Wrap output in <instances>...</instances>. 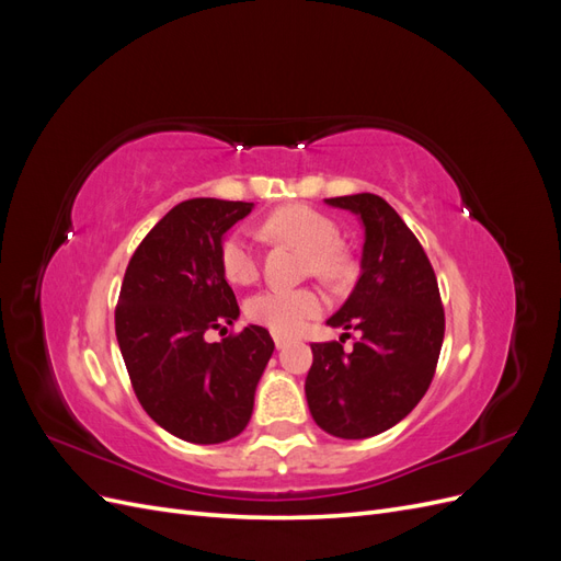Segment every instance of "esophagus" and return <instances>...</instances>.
<instances>
[{"label": "esophagus", "instance_id": "obj_1", "mask_svg": "<svg viewBox=\"0 0 561 561\" xmlns=\"http://www.w3.org/2000/svg\"><path fill=\"white\" fill-rule=\"evenodd\" d=\"M274 342H276V348H285V344H287V336H283V334H274Z\"/></svg>", "mask_w": 561, "mask_h": 561}]
</instances>
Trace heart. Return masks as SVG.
<instances>
[{"label": "heart", "mask_w": 561, "mask_h": 561, "mask_svg": "<svg viewBox=\"0 0 561 561\" xmlns=\"http://www.w3.org/2000/svg\"><path fill=\"white\" fill-rule=\"evenodd\" d=\"M262 236L271 241H287L309 252V268L313 274L332 278L342 271L339 254V227L328 215L309 206H285L271 213L262 222ZM219 268L229 283L248 285L257 276V252L243 231H231L219 245ZM325 301L322 295L301 290H264L245 301V313L252 322L276 334H297L311 318H316Z\"/></svg>", "instance_id": "b5f03b06"}]
</instances>
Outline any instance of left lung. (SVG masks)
I'll list each match as a JSON object with an SVG mask.
<instances>
[{
	"instance_id": "1",
	"label": "left lung",
	"mask_w": 561,
	"mask_h": 561,
	"mask_svg": "<svg viewBox=\"0 0 561 561\" xmlns=\"http://www.w3.org/2000/svg\"><path fill=\"white\" fill-rule=\"evenodd\" d=\"M325 203L358 215L365 227L360 278L328 320L332 328L358 330L360 339L353 351H344V339L311 344L304 390L322 431L363 439L393 428L426 396L445 339V309L426 252L381 196Z\"/></svg>"
}]
</instances>
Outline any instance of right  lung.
<instances>
[{
  "mask_svg": "<svg viewBox=\"0 0 561 561\" xmlns=\"http://www.w3.org/2000/svg\"><path fill=\"white\" fill-rule=\"evenodd\" d=\"M250 210L245 201L178 203L133 252L116 301V342L142 410L194 445L243 433L274 353L260 325L215 344L203 336L241 313L219 268V245Z\"/></svg>",
  "mask_w": 561,
  "mask_h": 561,
  "instance_id": "obj_1",
  "label": "right lung"
}]
</instances>
